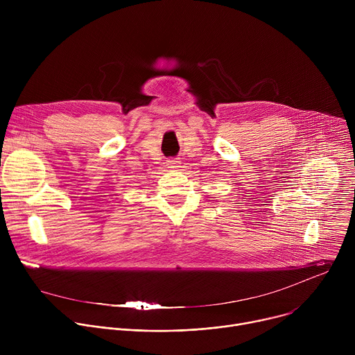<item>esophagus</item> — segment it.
Returning <instances> with one entry per match:
<instances>
[{
	"label": "esophagus",
	"mask_w": 355,
	"mask_h": 355,
	"mask_svg": "<svg viewBox=\"0 0 355 355\" xmlns=\"http://www.w3.org/2000/svg\"><path fill=\"white\" fill-rule=\"evenodd\" d=\"M180 166V160L178 159H168L167 160V167L168 168H177Z\"/></svg>",
	"instance_id": "1"
}]
</instances>
